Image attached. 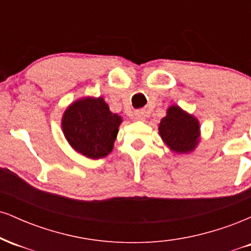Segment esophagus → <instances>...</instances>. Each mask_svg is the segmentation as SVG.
Wrapping results in <instances>:
<instances>
[{"mask_svg": "<svg viewBox=\"0 0 251 251\" xmlns=\"http://www.w3.org/2000/svg\"><path fill=\"white\" fill-rule=\"evenodd\" d=\"M134 116H135V119L144 120V119H145V112H144V111H137L134 113Z\"/></svg>", "mask_w": 251, "mask_h": 251, "instance_id": "34e87169", "label": "esophagus"}]
</instances>
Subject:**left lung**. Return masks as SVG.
<instances>
[{
	"label": "left lung",
	"instance_id": "1",
	"mask_svg": "<svg viewBox=\"0 0 251 251\" xmlns=\"http://www.w3.org/2000/svg\"><path fill=\"white\" fill-rule=\"evenodd\" d=\"M200 125L194 117L178 106H171L168 116L159 124V134L172 151L186 153L192 151L198 142Z\"/></svg>",
	"mask_w": 251,
	"mask_h": 251
}]
</instances>
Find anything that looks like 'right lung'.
<instances>
[{"label":"right lung","instance_id":"right-lung-1","mask_svg":"<svg viewBox=\"0 0 251 251\" xmlns=\"http://www.w3.org/2000/svg\"><path fill=\"white\" fill-rule=\"evenodd\" d=\"M120 123L122 118L109 111L102 98H87L67 108L62 118V129L75 151L98 159L112 151Z\"/></svg>","mask_w":251,"mask_h":251}]
</instances>
